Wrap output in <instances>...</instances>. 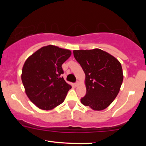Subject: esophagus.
Returning a JSON list of instances; mask_svg holds the SVG:
<instances>
[{
	"instance_id": "1",
	"label": "esophagus",
	"mask_w": 146,
	"mask_h": 146,
	"mask_svg": "<svg viewBox=\"0 0 146 146\" xmlns=\"http://www.w3.org/2000/svg\"><path fill=\"white\" fill-rule=\"evenodd\" d=\"M78 85H79V82H78V81H77L75 83V86H78Z\"/></svg>"
}]
</instances>
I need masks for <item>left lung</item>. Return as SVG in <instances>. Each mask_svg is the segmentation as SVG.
I'll return each instance as SVG.
<instances>
[{"mask_svg":"<svg viewBox=\"0 0 146 146\" xmlns=\"http://www.w3.org/2000/svg\"><path fill=\"white\" fill-rule=\"evenodd\" d=\"M73 56L86 75V93L81 102L94 110L106 108L119 92L123 71L119 62L99 48L74 50Z\"/></svg>","mask_w":146,"mask_h":146,"instance_id":"8db88e82","label":"left lung"}]
</instances>
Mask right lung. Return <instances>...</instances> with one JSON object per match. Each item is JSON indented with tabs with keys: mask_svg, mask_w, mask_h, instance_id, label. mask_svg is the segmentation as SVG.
<instances>
[{
	"mask_svg": "<svg viewBox=\"0 0 146 146\" xmlns=\"http://www.w3.org/2000/svg\"><path fill=\"white\" fill-rule=\"evenodd\" d=\"M71 55L69 50L48 45L25 61L22 82L28 98L40 109L51 110L64 101L71 86L62 77V65Z\"/></svg>",
	"mask_w": 146,
	"mask_h": 146,
	"instance_id": "right-lung-1",
	"label": "right lung"
}]
</instances>
